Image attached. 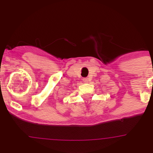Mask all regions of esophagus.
Returning <instances> with one entry per match:
<instances>
[{
	"mask_svg": "<svg viewBox=\"0 0 153 153\" xmlns=\"http://www.w3.org/2000/svg\"><path fill=\"white\" fill-rule=\"evenodd\" d=\"M83 81H84V82H85V83H88L89 82V79L87 78H83Z\"/></svg>",
	"mask_w": 153,
	"mask_h": 153,
	"instance_id": "34e87169",
	"label": "esophagus"
}]
</instances>
